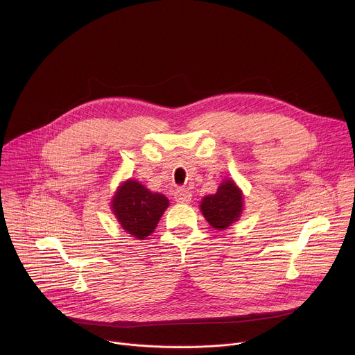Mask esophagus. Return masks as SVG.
Instances as JSON below:
<instances>
[{
    "instance_id": "obj_1",
    "label": "esophagus",
    "mask_w": 355,
    "mask_h": 355,
    "mask_svg": "<svg viewBox=\"0 0 355 355\" xmlns=\"http://www.w3.org/2000/svg\"><path fill=\"white\" fill-rule=\"evenodd\" d=\"M174 199H175V202H178V204H189L192 199V193L188 189L178 188L174 192Z\"/></svg>"
}]
</instances>
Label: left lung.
Returning a JSON list of instances; mask_svg holds the SVG:
<instances>
[{"instance_id":"8db88e82","label":"left lung","mask_w":355,"mask_h":355,"mask_svg":"<svg viewBox=\"0 0 355 355\" xmlns=\"http://www.w3.org/2000/svg\"><path fill=\"white\" fill-rule=\"evenodd\" d=\"M200 212L216 230L227 229L239 220L243 212V193L240 188L233 180L223 181L216 193L202 199Z\"/></svg>"}]
</instances>
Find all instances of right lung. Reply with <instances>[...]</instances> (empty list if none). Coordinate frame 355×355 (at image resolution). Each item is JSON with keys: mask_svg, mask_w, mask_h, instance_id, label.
I'll list each match as a JSON object with an SVG mask.
<instances>
[{"mask_svg": "<svg viewBox=\"0 0 355 355\" xmlns=\"http://www.w3.org/2000/svg\"><path fill=\"white\" fill-rule=\"evenodd\" d=\"M111 204L119 225L129 234L143 240L155 232L168 207V199L135 180H128L118 187Z\"/></svg>", "mask_w": 355, "mask_h": 355, "instance_id": "add662e5", "label": "right lung"}]
</instances>
